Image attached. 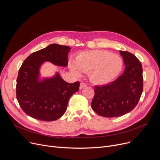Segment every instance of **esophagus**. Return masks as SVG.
<instances>
[{"label": "esophagus", "mask_w": 160, "mask_h": 160, "mask_svg": "<svg viewBox=\"0 0 160 160\" xmlns=\"http://www.w3.org/2000/svg\"><path fill=\"white\" fill-rule=\"evenodd\" d=\"M87 86V85H86V83H85L84 82H81L80 83V89H83V88H85V87H86Z\"/></svg>", "instance_id": "obj_1"}]
</instances>
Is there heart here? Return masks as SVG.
<instances>
[{
	"label": "heart",
	"instance_id": "b5f03b06",
	"mask_svg": "<svg viewBox=\"0 0 160 160\" xmlns=\"http://www.w3.org/2000/svg\"><path fill=\"white\" fill-rule=\"evenodd\" d=\"M71 72L80 75L81 72H90L91 80L97 84H106L116 78L122 70L121 58L106 50H95L80 53L75 63H69Z\"/></svg>",
	"mask_w": 160,
	"mask_h": 160
}]
</instances>
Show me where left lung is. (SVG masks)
Wrapping results in <instances>:
<instances>
[{
  "instance_id": "left-lung-1",
  "label": "left lung",
  "mask_w": 160,
  "mask_h": 160,
  "mask_svg": "<svg viewBox=\"0 0 160 160\" xmlns=\"http://www.w3.org/2000/svg\"><path fill=\"white\" fill-rule=\"evenodd\" d=\"M125 69L120 77L107 85L95 87L91 108L99 115L117 117L132 111L138 104L143 89L142 68L130 52L120 50Z\"/></svg>"
}]
</instances>
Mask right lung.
Segmentation results:
<instances>
[{"label": "right lung", "instance_id": "add662e5", "mask_svg": "<svg viewBox=\"0 0 160 160\" xmlns=\"http://www.w3.org/2000/svg\"><path fill=\"white\" fill-rule=\"evenodd\" d=\"M71 49L68 46L51 44L24 61L17 78L16 96L25 113L44 121L57 120L65 113L70 97L79 90L80 82H67L58 72L41 79L40 67L45 62L67 67Z\"/></svg>", "mask_w": 160, "mask_h": 160}]
</instances>
